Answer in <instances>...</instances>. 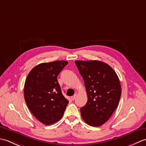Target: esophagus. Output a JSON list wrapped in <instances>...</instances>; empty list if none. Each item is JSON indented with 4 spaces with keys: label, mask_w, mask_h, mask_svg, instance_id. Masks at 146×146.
Wrapping results in <instances>:
<instances>
[{
    "label": "esophagus",
    "mask_w": 146,
    "mask_h": 146,
    "mask_svg": "<svg viewBox=\"0 0 146 146\" xmlns=\"http://www.w3.org/2000/svg\"><path fill=\"white\" fill-rule=\"evenodd\" d=\"M76 96H77V95H76V94H75L73 96H72V97H71V100H75V99L76 98Z\"/></svg>",
    "instance_id": "esophagus-1"
}]
</instances>
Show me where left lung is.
<instances>
[{
	"instance_id": "left-lung-1",
	"label": "left lung",
	"mask_w": 146,
	"mask_h": 146,
	"mask_svg": "<svg viewBox=\"0 0 146 146\" xmlns=\"http://www.w3.org/2000/svg\"><path fill=\"white\" fill-rule=\"evenodd\" d=\"M86 87L88 101L80 108L87 124L99 127L109 119L116 109L121 96L117 75L107 63L97 60L75 61Z\"/></svg>"
}]
</instances>
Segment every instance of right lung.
I'll use <instances>...</instances> for the list:
<instances>
[{"label": "right lung", "instance_id": "obj_1", "mask_svg": "<svg viewBox=\"0 0 146 146\" xmlns=\"http://www.w3.org/2000/svg\"><path fill=\"white\" fill-rule=\"evenodd\" d=\"M67 64L66 61L39 64L27 76L24 88L26 103L33 115L44 125L60 120L69 103L57 80Z\"/></svg>", "mask_w": 146, "mask_h": 146}]
</instances>
